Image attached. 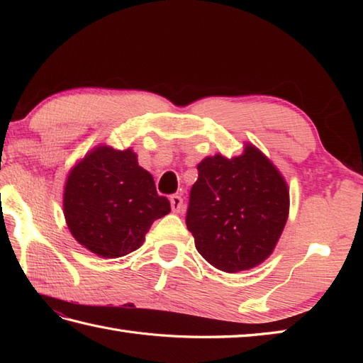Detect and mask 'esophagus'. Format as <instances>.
I'll return each mask as SVG.
<instances>
[{
  "label": "esophagus",
  "mask_w": 363,
  "mask_h": 363,
  "mask_svg": "<svg viewBox=\"0 0 363 363\" xmlns=\"http://www.w3.org/2000/svg\"><path fill=\"white\" fill-rule=\"evenodd\" d=\"M169 204H172V211L174 213H181L184 211V201L179 195L169 196Z\"/></svg>",
  "instance_id": "1"
}]
</instances>
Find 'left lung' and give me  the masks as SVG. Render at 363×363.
I'll list each match as a JSON object with an SVG mask.
<instances>
[{
  "label": "left lung",
  "mask_w": 363,
  "mask_h": 363,
  "mask_svg": "<svg viewBox=\"0 0 363 363\" xmlns=\"http://www.w3.org/2000/svg\"><path fill=\"white\" fill-rule=\"evenodd\" d=\"M289 209L284 176L259 148L245 143L238 156L215 154L199 162L186 223L211 265L238 273L269 257Z\"/></svg>",
  "instance_id": "left-lung-1"
}]
</instances>
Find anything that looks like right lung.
<instances>
[{
    "label": "right lung",
    "instance_id": "1",
    "mask_svg": "<svg viewBox=\"0 0 363 363\" xmlns=\"http://www.w3.org/2000/svg\"><path fill=\"white\" fill-rule=\"evenodd\" d=\"M169 211L150 172L133 148L98 145L76 164L65 181L64 217L74 240L104 259L140 248L154 220Z\"/></svg>",
    "mask_w": 363,
    "mask_h": 363
}]
</instances>
